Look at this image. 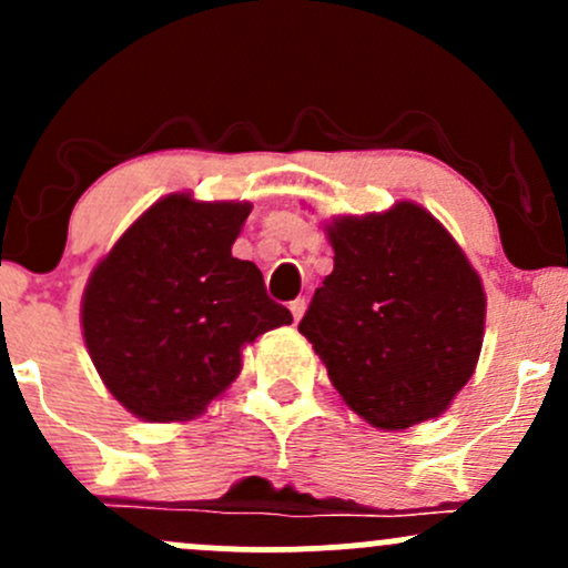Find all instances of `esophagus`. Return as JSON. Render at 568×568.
<instances>
[{
    "label": "esophagus",
    "mask_w": 568,
    "mask_h": 568,
    "mask_svg": "<svg viewBox=\"0 0 568 568\" xmlns=\"http://www.w3.org/2000/svg\"><path fill=\"white\" fill-rule=\"evenodd\" d=\"M304 310H306V302L304 298H296V302H291V315H293V321H302V315H304Z\"/></svg>",
    "instance_id": "obj_1"
}]
</instances>
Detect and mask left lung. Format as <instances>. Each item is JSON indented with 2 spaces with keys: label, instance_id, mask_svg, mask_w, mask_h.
I'll return each instance as SVG.
<instances>
[{
  "label": "left lung",
  "instance_id": "8db88e82",
  "mask_svg": "<svg viewBox=\"0 0 568 568\" xmlns=\"http://www.w3.org/2000/svg\"><path fill=\"white\" fill-rule=\"evenodd\" d=\"M334 272L298 331L344 403L406 429L443 414L484 344L486 293L465 251L416 202L325 226Z\"/></svg>",
  "mask_w": 568,
  "mask_h": 568
}]
</instances>
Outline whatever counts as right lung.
<instances>
[{
    "label": "right lung",
    "instance_id": "1",
    "mask_svg": "<svg viewBox=\"0 0 568 568\" xmlns=\"http://www.w3.org/2000/svg\"><path fill=\"white\" fill-rule=\"evenodd\" d=\"M251 202H154L98 262L82 334L103 384L146 422H186L237 379L243 347L293 323L232 256Z\"/></svg>",
    "mask_w": 568,
    "mask_h": 568
}]
</instances>
